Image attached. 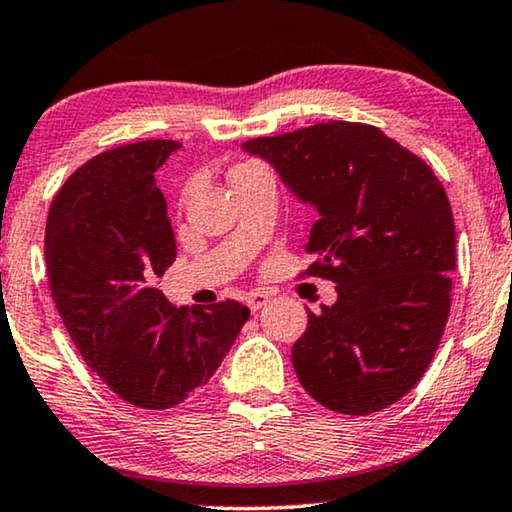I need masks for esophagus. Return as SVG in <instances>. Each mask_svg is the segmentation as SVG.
I'll return each mask as SVG.
<instances>
[{
	"label": "esophagus",
	"mask_w": 512,
	"mask_h": 512,
	"mask_svg": "<svg viewBox=\"0 0 512 512\" xmlns=\"http://www.w3.org/2000/svg\"><path fill=\"white\" fill-rule=\"evenodd\" d=\"M247 305H249L251 312H258V310H261V307L268 305V296H265V293H261V291L249 293V296H247Z\"/></svg>",
	"instance_id": "1"
}]
</instances>
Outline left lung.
Wrapping results in <instances>:
<instances>
[{
  "label": "left lung",
  "instance_id": "1",
  "mask_svg": "<svg viewBox=\"0 0 512 512\" xmlns=\"http://www.w3.org/2000/svg\"><path fill=\"white\" fill-rule=\"evenodd\" d=\"M317 209L310 277L338 300L307 314L291 349L300 384L342 415L403 398L429 368L450 314L454 219L422 158L380 128L328 121L244 142Z\"/></svg>",
  "mask_w": 512,
  "mask_h": 512
}]
</instances>
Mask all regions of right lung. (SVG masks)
Instances as JSON below:
<instances>
[{
  "label": "right lung",
  "instance_id": "right-lung-1",
  "mask_svg": "<svg viewBox=\"0 0 512 512\" xmlns=\"http://www.w3.org/2000/svg\"><path fill=\"white\" fill-rule=\"evenodd\" d=\"M172 139L116 146L55 193L46 221L48 284L83 361L125 403L167 410L205 387L249 307H174L153 282L177 256L156 172Z\"/></svg>",
  "mask_w": 512,
  "mask_h": 512
}]
</instances>
